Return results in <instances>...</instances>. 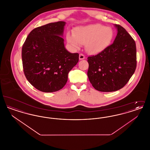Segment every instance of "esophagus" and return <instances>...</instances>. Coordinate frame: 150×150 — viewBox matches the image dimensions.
<instances>
[{
    "instance_id": "1",
    "label": "esophagus",
    "mask_w": 150,
    "mask_h": 150,
    "mask_svg": "<svg viewBox=\"0 0 150 150\" xmlns=\"http://www.w3.org/2000/svg\"><path fill=\"white\" fill-rule=\"evenodd\" d=\"M85 58H86V57L84 54H79V59L80 60H82V59H84Z\"/></svg>"
}]
</instances>
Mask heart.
Listing matches in <instances>:
<instances>
[{
	"label": "heart",
	"mask_w": 150,
	"mask_h": 150,
	"mask_svg": "<svg viewBox=\"0 0 150 150\" xmlns=\"http://www.w3.org/2000/svg\"><path fill=\"white\" fill-rule=\"evenodd\" d=\"M114 37L112 29L100 23H94L75 28L74 33L66 34L67 42L74 49H78L85 44L86 50L90 54H97L105 50Z\"/></svg>",
	"instance_id": "obj_1"
}]
</instances>
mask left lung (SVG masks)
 <instances>
[{
	"label": "left lung",
	"mask_w": 150,
	"mask_h": 150,
	"mask_svg": "<svg viewBox=\"0 0 150 150\" xmlns=\"http://www.w3.org/2000/svg\"><path fill=\"white\" fill-rule=\"evenodd\" d=\"M117 35L113 43L96 56L88 57L89 80L94 89L110 92L128 82L137 66L135 41L119 25H114Z\"/></svg>",
	"instance_id": "left-lung-1"
}]
</instances>
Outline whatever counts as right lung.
<instances>
[{
	"label": "right lung",
	"mask_w": 150,
	"mask_h": 150,
	"mask_svg": "<svg viewBox=\"0 0 150 150\" xmlns=\"http://www.w3.org/2000/svg\"><path fill=\"white\" fill-rule=\"evenodd\" d=\"M66 22L50 23L33 30L22 48L25 75L38 90L56 92L66 84L68 74L79 61L78 53L64 47Z\"/></svg>",
	"instance_id": "obj_1"
}]
</instances>
